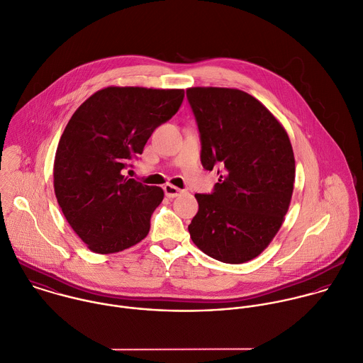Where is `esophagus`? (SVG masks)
I'll return each mask as SVG.
<instances>
[{"instance_id": "obj_1", "label": "esophagus", "mask_w": 363, "mask_h": 363, "mask_svg": "<svg viewBox=\"0 0 363 363\" xmlns=\"http://www.w3.org/2000/svg\"><path fill=\"white\" fill-rule=\"evenodd\" d=\"M164 192H165V196H167V198L172 199V198H177L182 191H181L179 188L171 185V184H167V185L164 186Z\"/></svg>"}]
</instances>
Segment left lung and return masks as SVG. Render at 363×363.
<instances>
[{
  "label": "left lung",
  "instance_id": "obj_1",
  "mask_svg": "<svg viewBox=\"0 0 363 363\" xmlns=\"http://www.w3.org/2000/svg\"><path fill=\"white\" fill-rule=\"evenodd\" d=\"M205 169L218 167L211 194H196L198 213L188 226L208 256L240 264L259 256L283 225L296 178L290 138L276 117L238 89L191 87Z\"/></svg>",
  "mask_w": 363,
  "mask_h": 363
}]
</instances>
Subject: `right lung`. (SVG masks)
Wrapping results in <instances>:
<instances>
[{"mask_svg":"<svg viewBox=\"0 0 363 363\" xmlns=\"http://www.w3.org/2000/svg\"><path fill=\"white\" fill-rule=\"evenodd\" d=\"M182 101L181 89L106 87L69 120L55 155V195L72 229L94 253L121 252L148 235L164 191L125 178L124 169Z\"/></svg>","mask_w":363,"mask_h":363,"instance_id":"add662e5","label":"right lung"}]
</instances>
